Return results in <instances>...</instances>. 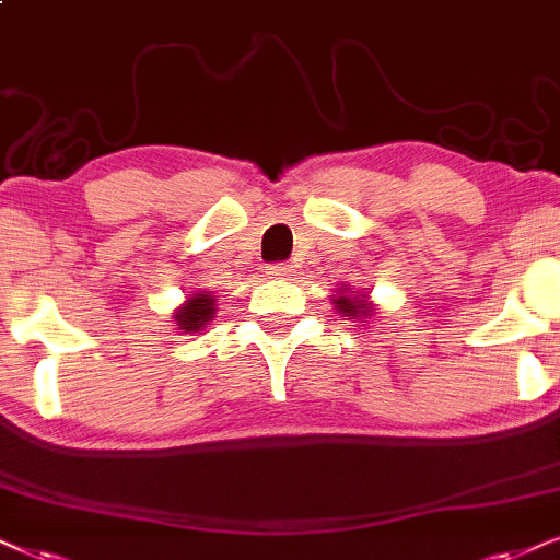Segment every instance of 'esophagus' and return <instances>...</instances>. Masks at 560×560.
I'll use <instances>...</instances> for the list:
<instances>
[{
  "instance_id": "obj_1",
  "label": "esophagus",
  "mask_w": 560,
  "mask_h": 560,
  "mask_svg": "<svg viewBox=\"0 0 560 560\" xmlns=\"http://www.w3.org/2000/svg\"><path fill=\"white\" fill-rule=\"evenodd\" d=\"M294 268L289 264H273V266H266V273L271 276V279H289L292 276Z\"/></svg>"
}]
</instances>
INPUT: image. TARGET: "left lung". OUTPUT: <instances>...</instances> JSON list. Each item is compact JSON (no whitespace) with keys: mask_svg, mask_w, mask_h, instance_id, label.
Segmentation results:
<instances>
[{"mask_svg":"<svg viewBox=\"0 0 560 560\" xmlns=\"http://www.w3.org/2000/svg\"><path fill=\"white\" fill-rule=\"evenodd\" d=\"M359 302V300H357ZM353 300H349V296H338L336 300V307L338 310H343L346 315H353V317H359L362 313H366V304H357Z\"/></svg>","mask_w":560,"mask_h":560,"instance_id":"8db88e82","label":"left lung"}]
</instances>
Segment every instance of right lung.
Masks as SVG:
<instances>
[{"label":"right lung","mask_w":560,"mask_h":560,"mask_svg":"<svg viewBox=\"0 0 560 560\" xmlns=\"http://www.w3.org/2000/svg\"><path fill=\"white\" fill-rule=\"evenodd\" d=\"M211 315H214V300H211L209 294H196L190 296L186 307H180L178 313H175V320H178L180 330L188 332L201 328Z\"/></svg>","instance_id":"right-lung-1"}]
</instances>
